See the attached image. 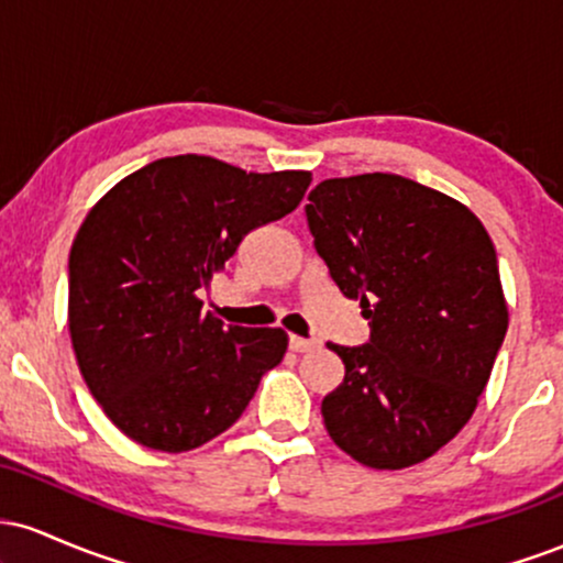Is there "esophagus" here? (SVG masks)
Segmentation results:
<instances>
[{"mask_svg":"<svg viewBox=\"0 0 563 563\" xmlns=\"http://www.w3.org/2000/svg\"><path fill=\"white\" fill-rule=\"evenodd\" d=\"M290 349H294V352H312V349H318L320 346V341H314V339H301V335H290Z\"/></svg>","mask_w":563,"mask_h":563,"instance_id":"1","label":"esophagus"}]
</instances>
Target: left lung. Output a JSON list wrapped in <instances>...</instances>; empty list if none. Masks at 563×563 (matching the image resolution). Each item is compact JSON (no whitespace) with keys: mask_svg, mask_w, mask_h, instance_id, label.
Here are the masks:
<instances>
[{"mask_svg":"<svg viewBox=\"0 0 563 563\" xmlns=\"http://www.w3.org/2000/svg\"><path fill=\"white\" fill-rule=\"evenodd\" d=\"M307 222L371 320L367 344H328L346 367L322 399L328 434L367 468L416 466L474 416L506 339L495 245L466 206L399 174L325 179Z\"/></svg>","mask_w":563,"mask_h":563,"instance_id":"1","label":"left lung"}]
</instances>
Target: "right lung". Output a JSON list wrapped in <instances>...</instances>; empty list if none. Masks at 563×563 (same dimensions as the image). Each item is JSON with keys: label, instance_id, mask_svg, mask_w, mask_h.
I'll return each instance as SVG.
<instances>
[{"label": "right lung", "instance_id": "obj_1", "mask_svg": "<svg viewBox=\"0 0 563 563\" xmlns=\"http://www.w3.org/2000/svg\"><path fill=\"white\" fill-rule=\"evenodd\" d=\"M309 183V172L256 174L187 153L142 166L92 206L68 256V331L89 391L129 439L196 450L280 365L283 328H224L198 290Z\"/></svg>", "mask_w": 563, "mask_h": 563}]
</instances>
